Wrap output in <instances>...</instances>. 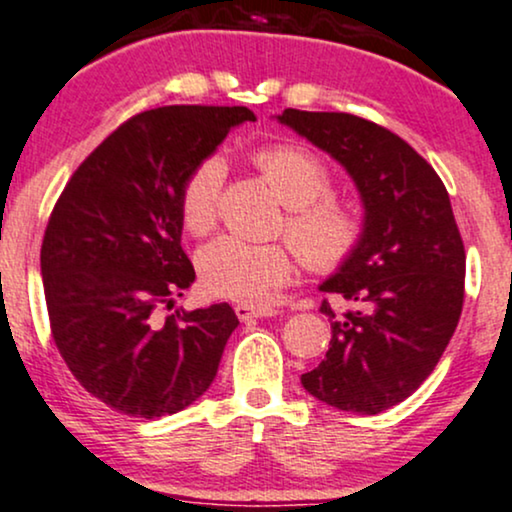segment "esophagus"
Returning a JSON list of instances; mask_svg holds the SVG:
<instances>
[{
    "instance_id": "1",
    "label": "esophagus",
    "mask_w": 512,
    "mask_h": 512,
    "mask_svg": "<svg viewBox=\"0 0 512 512\" xmlns=\"http://www.w3.org/2000/svg\"><path fill=\"white\" fill-rule=\"evenodd\" d=\"M234 314L239 316V321H254V318L275 316V311L263 309V306H254V304H237L234 306Z\"/></svg>"
}]
</instances>
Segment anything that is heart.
<instances>
[{
	"label": "heart",
	"instance_id": "1",
	"mask_svg": "<svg viewBox=\"0 0 512 512\" xmlns=\"http://www.w3.org/2000/svg\"><path fill=\"white\" fill-rule=\"evenodd\" d=\"M270 189L285 203V230L306 268L333 273L350 261L362 242L359 213L345 203L326 198L330 172L318 155L302 146L282 143L256 155ZM225 167L220 160H203L186 177L179 194V215L191 234H206L218 220L220 186ZM198 280L213 297L242 304H263L290 280L294 258L285 244H251L220 237L198 251Z\"/></svg>",
	"mask_w": 512,
	"mask_h": 512
}]
</instances>
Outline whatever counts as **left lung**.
<instances>
[{"instance_id": "1", "label": "left lung", "mask_w": 512, "mask_h": 512, "mask_svg": "<svg viewBox=\"0 0 512 512\" xmlns=\"http://www.w3.org/2000/svg\"><path fill=\"white\" fill-rule=\"evenodd\" d=\"M280 124L345 167L364 208L350 261L321 282L354 309L330 318L326 359L306 393L345 412L378 414L429 378L462 314L465 246L441 177L410 143L347 112L285 110Z\"/></svg>"}]
</instances>
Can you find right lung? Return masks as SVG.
<instances>
[{"mask_svg":"<svg viewBox=\"0 0 512 512\" xmlns=\"http://www.w3.org/2000/svg\"><path fill=\"white\" fill-rule=\"evenodd\" d=\"M246 107H158L100 143L64 186L40 249L52 338L90 395L131 417L174 414L210 388L239 318L230 304L155 306L196 280L179 194Z\"/></svg>","mask_w":512,"mask_h":512,"instance_id":"1","label":"right lung"}]
</instances>
